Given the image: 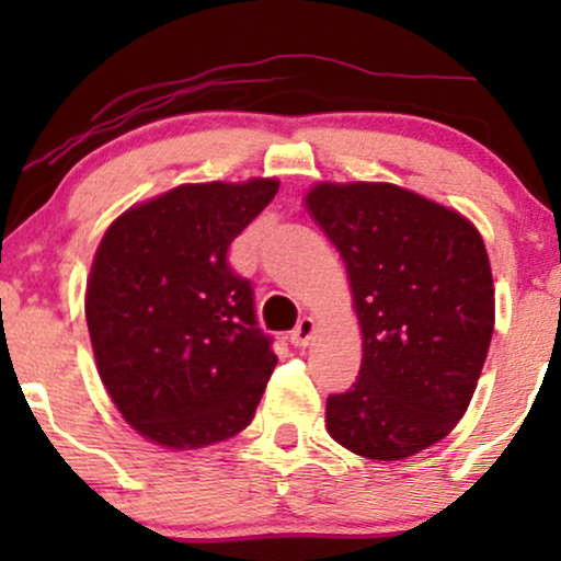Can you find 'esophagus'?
Listing matches in <instances>:
<instances>
[{
	"instance_id": "34e87169",
	"label": "esophagus",
	"mask_w": 561,
	"mask_h": 561,
	"mask_svg": "<svg viewBox=\"0 0 561 561\" xmlns=\"http://www.w3.org/2000/svg\"><path fill=\"white\" fill-rule=\"evenodd\" d=\"M313 332H317V321H313L311 317H304L296 324L294 332H290V344H294V347H306V344L311 342Z\"/></svg>"
}]
</instances>
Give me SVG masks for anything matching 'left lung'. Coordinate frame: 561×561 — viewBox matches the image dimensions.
I'll use <instances>...</instances> for the list:
<instances>
[{
	"mask_svg": "<svg viewBox=\"0 0 561 561\" xmlns=\"http://www.w3.org/2000/svg\"><path fill=\"white\" fill-rule=\"evenodd\" d=\"M306 206L347 265L363 365L327 428L396 462L444 439L472 401L495 324L485 242L462 214L393 183H319Z\"/></svg>",
	"mask_w": 561,
	"mask_h": 561,
	"instance_id": "8db88e82",
	"label": "left lung"
}]
</instances>
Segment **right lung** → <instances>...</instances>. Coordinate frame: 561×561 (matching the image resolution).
<instances>
[{"mask_svg": "<svg viewBox=\"0 0 561 561\" xmlns=\"http://www.w3.org/2000/svg\"><path fill=\"white\" fill-rule=\"evenodd\" d=\"M275 194V179L186 183L133 206L99 242L87 283L99 375L160 447L225 442L255 416L278 357L227 252Z\"/></svg>", "mask_w": 561, "mask_h": 561, "instance_id": "obj_1", "label": "right lung"}]
</instances>
